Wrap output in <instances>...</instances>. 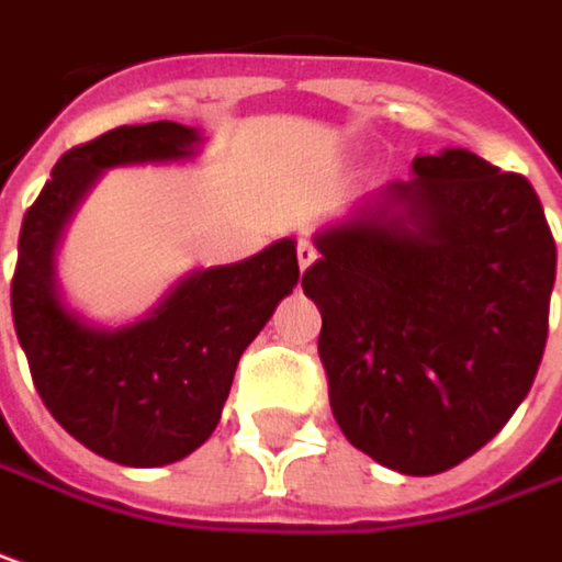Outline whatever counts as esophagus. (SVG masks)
<instances>
[{
	"mask_svg": "<svg viewBox=\"0 0 562 562\" xmlns=\"http://www.w3.org/2000/svg\"><path fill=\"white\" fill-rule=\"evenodd\" d=\"M315 259H318V249H315V244H310V240H300V244H296V262H300V269H310Z\"/></svg>",
	"mask_w": 562,
	"mask_h": 562,
	"instance_id": "obj_1",
	"label": "esophagus"
}]
</instances>
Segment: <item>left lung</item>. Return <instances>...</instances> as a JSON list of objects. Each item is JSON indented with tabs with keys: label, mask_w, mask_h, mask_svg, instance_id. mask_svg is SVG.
Here are the masks:
<instances>
[{
	"label": "left lung",
	"mask_w": 562,
	"mask_h": 562,
	"mask_svg": "<svg viewBox=\"0 0 562 562\" xmlns=\"http://www.w3.org/2000/svg\"><path fill=\"white\" fill-rule=\"evenodd\" d=\"M413 171L381 209L315 237L303 291L322 310L318 357L347 441L403 475H438L529 394L557 244L529 178L465 149Z\"/></svg>",
	"instance_id": "left-lung-1"
}]
</instances>
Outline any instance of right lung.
Here are the masks:
<instances>
[{"instance_id":"right-lung-1","label":"right lung","mask_w":562,"mask_h":562,"mask_svg":"<svg viewBox=\"0 0 562 562\" xmlns=\"http://www.w3.org/2000/svg\"><path fill=\"white\" fill-rule=\"evenodd\" d=\"M196 143L178 121L124 124L80 143L55 162L18 237L11 318L33 384L71 438L121 465L175 463L205 443L249 340L300 278L296 244L278 240L237 266L190 274L119 331L90 328L61 306L55 240L99 171L184 159Z\"/></svg>"}]
</instances>
